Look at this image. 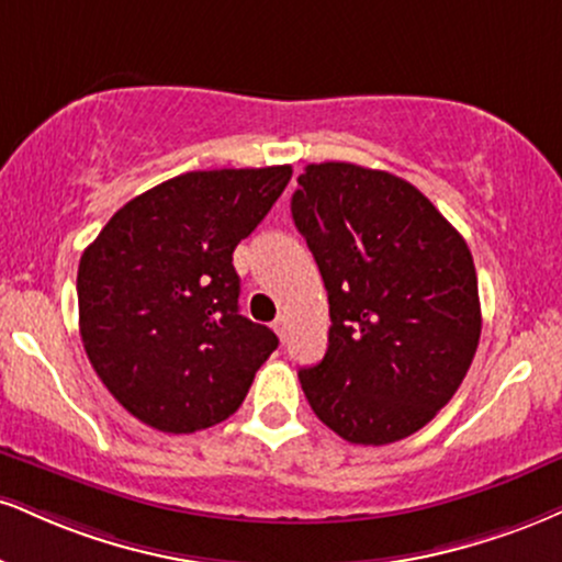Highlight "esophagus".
I'll return each instance as SVG.
<instances>
[{"label": "esophagus", "mask_w": 562, "mask_h": 562, "mask_svg": "<svg viewBox=\"0 0 562 562\" xmlns=\"http://www.w3.org/2000/svg\"><path fill=\"white\" fill-rule=\"evenodd\" d=\"M272 327H274V333H277V335H280V337H285V333H288V316H285V314H280V316H277Z\"/></svg>", "instance_id": "obj_1"}]
</instances>
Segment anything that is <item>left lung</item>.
Instances as JSON below:
<instances>
[{"instance_id":"obj_1","label":"left lung","mask_w":562,"mask_h":562,"mask_svg":"<svg viewBox=\"0 0 562 562\" xmlns=\"http://www.w3.org/2000/svg\"><path fill=\"white\" fill-rule=\"evenodd\" d=\"M329 299V346L299 380L356 445L414 435L456 395L482 335L469 246L418 188L350 161L308 165L290 201Z\"/></svg>"}]
</instances>
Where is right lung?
<instances>
[{
  "label": "right lung",
  "mask_w": 562,
  "mask_h": 562,
  "mask_svg": "<svg viewBox=\"0 0 562 562\" xmlns=\"http://www.w3.org/2000/svg\"><path fill=\"white\" fill-rule=\"evenodd\" d=\"M290 175L288 165L178 175L127 201L80 256L86 356L138 422L191 435L246 401L280 340L238 311L233 251Z\"/></svg>",
  "instance_id": "add662e5"
}]
</instances>
